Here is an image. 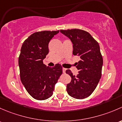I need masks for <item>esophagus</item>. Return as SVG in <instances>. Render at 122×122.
I'll use <instances>...</instances> for the list:
<instances>
[{"label":"esophagus","instance_id":"34e87169","mask_svg":"<svg viewBox=\"0 0 122 122\" xmlns=\"http://www.w3.org/2000/svg\"><path fill=\"white\" fill-rule=\"evenodd\" d=\"M62 70H63V73H65V71H66V68H64V67H63Z\"/></svg>","mask_w":122,"mask_h":122}]
</instances>
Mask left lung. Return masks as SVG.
Segmentation results:
<instances>
[{
	"label": "left lung",
	"instance_id": "8db88e82",
	"mask_svg": "<svg viewBox=\"0 0 122 122\" xmlns=\"http://www.w3.org/2000/svg\"><path fill=\"white\" fill-rule=\"evenodd\" d=\"M60 32L71 40L74 56H79L76 63L79 73L73 76L71 70L66 73L71 81L66 86L67 93L73 98L82 99L89 97L96 89L102 76L103 57L98 42L90 33L83 30H61Z\"/></svg>",
	"mask_w": 122,
	"mask_h": 122
}]
</instances>
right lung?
<instances>
[{
  "mask_svg": "<svg viewBox=\"0 0 122 122\" xmlns=\"http://www.w3.org/2000/svg\"><path fill=\"white\" fill-rule=\"evenodd\" d=\"M59 30L36 32L23 43L19 57L20 80L34 99L43 100L52 96L55 84L62 74V66L57 63L46 67L43 60L49 53L50 41Z\"/></svg>",
  "mask_w": 122,
  "mask_h": 122,
  "instance_id": "add662e5",
  "label": "right lung"
}]
</instances>
